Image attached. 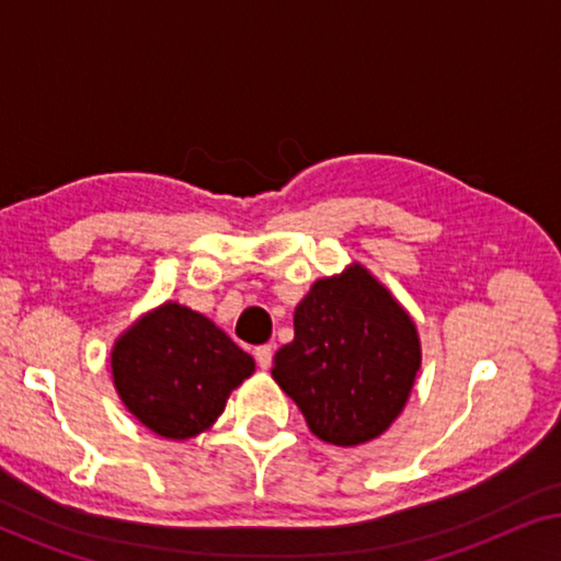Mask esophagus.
<instances>
[{
    "label": "esophagus",
    "mask_w": 561,
    "mask_h": 561,
    "mask_svg": "<svg viewBox=\"0 0 561 561\" xmlns=\"http://www.w3.org/2000/svg\"><path fill=\"white\" fill-rule=\"evenodd\" d=\"M255 359H257V365L263 367V370H267V367H271V363H273V347H271V344H260V347H255Z\"/></svg>",
    "instance_id": "esophagus-1"
}]
</instances>
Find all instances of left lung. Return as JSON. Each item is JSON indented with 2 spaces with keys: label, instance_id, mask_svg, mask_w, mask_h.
Here are the masks:
<instances>
[{
  "label": "left lung",
  "instance_id": "8db88e82",
  "mask_svg": "<svg viewBox=\"0 0 561 561\" xmlns=\"http://www.w3.org/2000/svg\"><path fill=\"white\" fill-rule=\"evenodd\" d=\"M421 342L409 311L359 263L319 278L294 313L273 378L311 434L336 447L380 436L409 401Z\"/></svg>",
  "mask_w": 561,
  "mask_h": 561
}]
</instances>
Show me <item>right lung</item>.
Masks as SVG:
<instances>
[{
	"label": "right lung",
	"instance_id": "obj_1",
	"mask_svg": "<svg viewBox=\"0 0 561 561\" xmlns=\"http://www.w3.org/2000/svg\"><path fill=\"white\" fill-rule=\"evenodd\" d=\"M255 359L204 313L165 301L112 347L114 388L127 411L165 439H191L221 416Z\"/></svg>",
	"mask_w": 561,
	"mask_h": 561
}]
</instances>
